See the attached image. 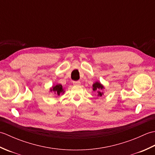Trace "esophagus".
Here are the masks:
<instances>
[{
    "label": "esophagus",
    "instance_id": "esophagus-1",
    "mask_svg": "<svg viewBox=\"0 0 155 155\" xmlns=\"http://www.w3.org/2000/svg\"><path fill=\"white\" fill-rule=\"evenodd\" d=\"M73 84L75 85V86H79L81 85V82L80 81H74L73 82Z\"/></svg>",
    "mask_w": 155,
    "mask_h": 155
}]
</instances>
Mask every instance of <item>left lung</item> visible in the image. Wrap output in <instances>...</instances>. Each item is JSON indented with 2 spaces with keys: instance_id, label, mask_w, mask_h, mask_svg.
Listing matches in <instances>:
<instances>
[{
  "instance_id": "1",
  "label": "left lung",
  "mask_w": 155,
  "mask_h": 155,
  "mask_svg": "<svg viewBox=\"0 0 155 155\" xmlns=\"http://www.w3.org/2000/svg\"><path fill=\"white\" fill-rule=\"evenodd\" d=\"M104 87L103 84L98 82H96L93 84V91H97L98 93V97H101L103 94V90L104 89Z\"/></svg>"
}]
</instances>
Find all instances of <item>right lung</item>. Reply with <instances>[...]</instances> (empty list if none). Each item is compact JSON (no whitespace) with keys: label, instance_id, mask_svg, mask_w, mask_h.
Wrapping results in <instances>:
<instances>
[{"label":"right lung","instance_id":"1","mask_svg":"<svg viewBox=\"0 0 155 155\" xmlns=\"http://www.w3.org/2000/svg\"><path fill=\"white\" fill-rule=\"evenodd\" d=\"M51 92H53V93H54V94H57L59 96L61 94H64V91L61 84H57V85L53 86L52 88H51Z\"/></svg>","mask_w":155,"mask_h":155}]
</instances>
